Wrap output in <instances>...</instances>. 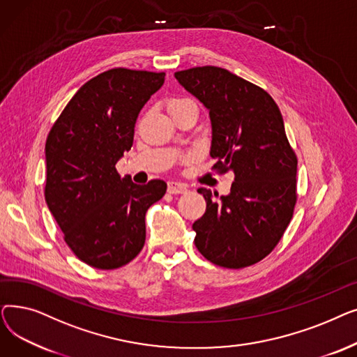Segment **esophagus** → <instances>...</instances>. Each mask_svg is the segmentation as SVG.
I'll return each mask as SVG.
<instances>
[{
	"mask_svg": "<svg viewBox=\"0 0 357 357\" xmlns=\"http://www.w3.org/2000/svg\"><path fill=\"white\" fill-rule=\"evenodd\" d=\"M186 191H188V188H186V185L183 183H179V182H167V192L169 194H185Z\"/></svg>",
	"mask_w": 357,
	"mask_h": 357,
	"instance_id": "34e87169",
	"label": "esophagus"
}]
</instances>
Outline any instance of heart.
Returning a JSON list of instances; mask_svg holds the SVG:
<instances>
[{"instance_id": "1", "label": "heart", "mask_w": 357, "mask_h": 357, "mask_svg": "<svg viewBox=\"0 0 357 357\" xmlns=\"http://www.w3.org/2000/svg\"><path fill=\"white\" fill-rule=\"evenodd\" d=\"M188 104H194V102L191 100H188V98H171V100H167V102H166L169 111L178 109V108L185 107V105H188Z\"/></svg>"}]
</instances>
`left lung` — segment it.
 <instances>
[{
  "label": "left lung",
  "instance_id": "left-lung-1",
  "mask_svg": "<svg viewBox=\"0 0 357 357\" xmlns=\"http://www.w3.org/2000/svg\"><path fill=\"white\" fill-rule=\"evenodd\" d=\"M175 78L210 109L211 169L234 174L227 197L198 190L207 208L192 224L195 246L217 266H252L282 238L298 199V159L282 114L264 88L222 68L197 66Z\"/></svg>",
  "mask_w": 357,
  "mask_h": 357
}]
</instances>
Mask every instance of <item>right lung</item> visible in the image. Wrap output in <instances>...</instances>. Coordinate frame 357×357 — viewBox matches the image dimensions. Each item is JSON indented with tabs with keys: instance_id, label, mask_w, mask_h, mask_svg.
<instances>
[{
	"instance_id": "add662e5",
	"label": "right lung",
	"mask_w": 357,
	"mask_h": 357,
	"mask_svg": "<svg viewBox=\"0 0 357 357\" xmlns=\"http://www.w3.org/2000/svg\"><path fill=\"white\" fill-rule=\"evenodd\" d=\"M163 81L165 72L105 70L78 89L47 135L45 199L66 245L92 268L117 269L140 253L146 211L166 192L160 179L137 185L116 169Z\"/></svg>"
}]
</instances>
